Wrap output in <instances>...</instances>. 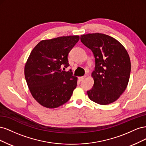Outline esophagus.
Segmentation results:
<instances>
[{"label": "esophagus", "instance_id": "1", "mask_svg": "<svg viewBox=\"0 0 146 146\" xmlns=\"http://www.w3.org/2000/svg\"><path fill=\"white\" fill-rule=\"evenodd\" d=\"M85 77H86V76H82V77H79L78 79H79V80H80V81H83L84 79H85Z\"/></svg>", "mask_w": 146, "mask_h": 146}]
</instances>
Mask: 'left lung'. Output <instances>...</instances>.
Masks as SVG:
<instances>
[{"instance_id":"obj_1","label":"left lung","mask_w":146,"mask_h":146,"mask_svg":"<svg viewBox=\"0 0 146 146\" xmlns=\"http://www.w3.org/2000/svg\"><path fill=\"white\" fill-rule=\"evenodd\" d=\"M82 42L91 50L95 58L92 73L94 83L87 91L89 98L100 105L119 99L129 81L131 63L129 54L116 39L102 33L83 35Z\"/></svg>"}]
</instances>
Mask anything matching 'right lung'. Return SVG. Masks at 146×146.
<instances>
[{
    "label": "right lung",
    "mask_w": 146,
    "mask_h": 146,
    "mask_svg": "<svg viewBox=\"0 0 146 146\" xmlns=\"http://www.w3.org/2000/svg\"><path fill=\"white\" fill-rule=\"evenodd\" d=\"M79 36H61L42 40L31 52L24 74L33 98L42 106L55 108L70 99L77 86V78L69 66L68 54L79 40Z\"/></svg>",
    "instance_id": "add662e5"
}]
</instances>
